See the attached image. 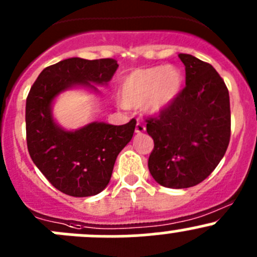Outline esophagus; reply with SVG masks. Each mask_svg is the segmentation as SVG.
Masks as SVG:
<instances>
[{
	"label": "esophagus",
	"mask_w": 257,
	"mask_h": 257,
	"mask_svg": "<svg viewBox=\"0 0 257 257\" xmlns=\"http://www.w3.org/2000/svg\"><path fill=\"white\" fill-rule=\"evenodd\" d=\"M145 132V126L143 125V124L142 123H137V125H136V133L137 134H143Z\"/></svg>",
	"instance_id": "34e87169"
}]
</instances>
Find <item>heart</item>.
Instances as JSON below:
<instances>
[{
  "instance_id": "1",
  "label": "heart",
  "mask_w": 257,
  "mask_h": 257,
  "mask_svg": "<svg viewBox=\"0 0 257 257\" xmlns=\"http://www.w3.org/2000/svg\"><path fill=\"white\" fill-rule=\"evenodd\" d=\"M183 89V74L174 66L141 68L120 82L121 103L129 108L143 107L149 114H159L177 100Z\"/></svg>"
}]
</instances>
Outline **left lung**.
Listing matches in <instances>:
<instances>
[{
	"instance_id": "obj_1",
	"label": "left lung",
	"mask_w": 257,
	"mask_h": 257,
	"mask_svg": "<svg viewBox=\"0 0 257 257\" xmlns=\"http://www.w3.org/2000/svg\"><path fill=\"white\" fill-rule=\"evenodd\" d=\"M185 88L158 118L147 120L154 141L148 168L160 185L185 189L198 185L217 167L230 142V98L214 67L180 53Z\"/></svg>"
}]
</instances>
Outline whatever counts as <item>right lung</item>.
Instances as JSON below:
<instances>
[{"instance_id": "add662e5", "label": "right lung", "mask_w": 257, "mask_h": 257, "mask_svg": "<svg viewBox=\"0 0 257 257\" xmlns=\"http://www.w3.org/2000/svg\"><path fill=\"white\" fill-rule=\"evenodd\" d=\"M118 68L115 59H63L47 67L31 87L26 100L27 148L36 167L67 195H97L109 183L116 157L131 142L137 120L123 125L92 121L76 131L56 123L54 99L64 90L107 85Z\"/></svg>"}]
</instances>
